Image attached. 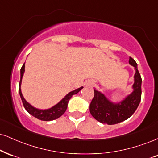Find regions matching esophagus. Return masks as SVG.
Here are the masks:
<instances>
[{
    "label": "esophagus",
    "mask_w": 158,
    "mask_h": 158,
    "mask_svg": "<svg viewBox=\"0 0 158 158\" xmlns=\"http://www.w3.org/2000/svg\"><path fill=\"white\" fill-rule=\"evenodd\" d=\"M94 84V82L92 81H88L85 83V87H91Z\"/></svg>",
    "instance_id": "obj_1"
}]
</instances>
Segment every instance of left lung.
I'll list each match as a JSON object with an SVG mask.
<instances>
[{
	"label": "left lung",
	"mask_w": 158,
	"mask_h": 158,
	"mask_svg": "<svg viewBox=\"0 0 158 158\" xmlns=\"http://www.w3.org/2000/svg\"><path fill=\"white\" fill-rule=\"evenodd\" d=\"M129 63L135 67L133 91L120 102H110L100 91L94 89V96L91 100L89 110L95 119L102 124H115L129 118L139 106L141 99V77L137 63L130 57Z\"/></svg>",
	"instance_id": "obj_1"
}]
</instances>
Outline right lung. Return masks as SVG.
Here are the masks:
<instances>
[{
	"label": "right lung",
	"instance_id": "add662e5",
	"mask_svg": "<svg viewBox=\"0 0 158 158\" xmlns=\"http://www.w3.org/2000/svg\"><path fill=\"white\" fill-rule=\"evenodd\" d=\"M25 72V64H23L22 68L20 69V81H19V96L21 97V100H22L23 104L24 106V108L25 110L28 111L31 115H32L33 116H34L35 118H38V119L42 120V121H52L56 118H59L60 116H61L64 113H65L66 110L67 108V105L68 102L70 100L73 95L76 94L77 93H78L82 89L83 87L81 86L80 88L75 89L71 92L68 93L65 97H64L62 100L60 101L59 102L55 105L54 106H52V108L49 109H45V110H40V109H37L34 107H33L31 105L29 104L26 100H25V98L23 97L22 92H21V82H22V78L23 74Z\"/></svg>",
	"mask_w": 158,
	"mask_h": 158
}]
</instances>
